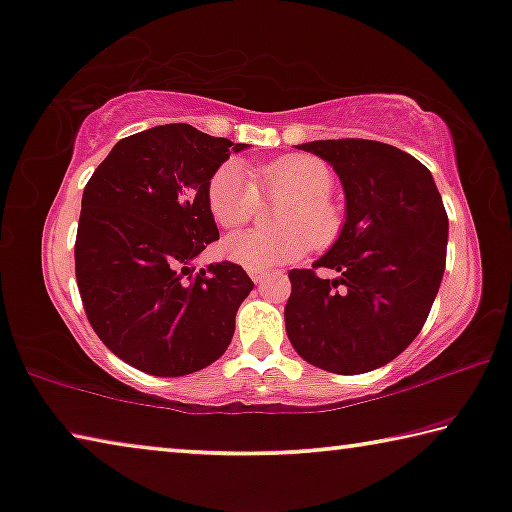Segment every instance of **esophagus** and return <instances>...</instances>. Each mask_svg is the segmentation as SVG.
Masks as SVG:
<instances>
[{"label":"esophagus","mask_w":512,"mask_h":512,"mask_svg":"<svg viewBox=\"0 0 512 512\" xmlns=\"http://www.w3.org/2000/svg\"><path fill=\"white\" fill-rule=\"evenodd\" d=\"M248 273H250V278H253V282H257V285L269 278V273H266V271H248Z\"/></svg>","instance_id":"34e87169"}]
</instances>
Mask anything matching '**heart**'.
I'll list each match as a JSON object with an SVG mask.
<instances>
[{"label": "heart", "instance_id": "obj_1", "mask_svg": "<svg viewBox=\"0 0 512 512\" xmlns=\"http://www.w3.org/2000/svg\"><path fill=\"white\" fill-rule=\"evenodd\" d=\"M333 172L324 160L294 154L262 165L250 177L236 160L213 172L207 190L209 211L220 227H239L255 216L259 195L289 207L280 218L282 234L236 232L223 243L230 262L248 271H273L308 253L312 243L331 246L342 230L340 211L329 202Z\"/></svg>", "mask_w": 512, "mask_h": 512}]
</instances>
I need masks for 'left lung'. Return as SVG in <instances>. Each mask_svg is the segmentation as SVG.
<instances>
[{
  "mask_svg": "<svg viewBox=\"0 0 512 512\" xmlns=\"http://www.w3.org/2000/svg\"><path fill=\"white\" fill-rule=\"evenodd\" d=\"M329 163L345 190V223L312 268L292 269L287 338L310 365L361 375L391 363L421 333L446 269L448 216L427 167L375 140L299 144Z\"/></svg>",
  "mask_w": 512,
  "mask_h": 512,
  "instance_id": "1",
  "label": "left lung"
}]
</instances>
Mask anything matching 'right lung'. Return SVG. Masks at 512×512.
<instances>
[{
  "mask_svg": "<svg viewBox=\"0 0 512 512\" xmlns=\"http://www.w3.org/2000/svg\"><path fill=\"white\" fill-rule=\"evenodd\" d=\"M243 149L188 124L154 126L114 144L82 193L75 278L87 319L147 375H190L232 342L253 280L239 264L193 262L218 239L209 181Z\"/></svg>",
  "mask_w": 512,
  "mask_h": 512,
  "instance_id": "1",
  "label": "right lung"
}]
</instances>
